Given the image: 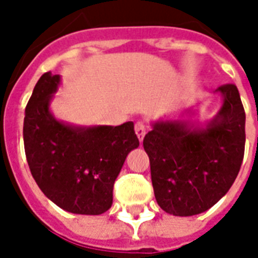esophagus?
I'll list each match as a JSON object with an SVG mask.
<instances>
[{"instance_id": "34e87169", "label": "esophagus", "mask_w": 258, "mask_h": 258, "mask_svg": "<svg viewBox=\"0 0 258 258\" xmlns=\"http://www.w3.org/2000/svg\"><path fill=\"white\" fill-rule=\"evenodd\" d=\"M146 131H147V125L143 123V121H138L135 123V133H137L138 138H139V141H143V138L146 135Z\"/></svg>"}]
</instances>
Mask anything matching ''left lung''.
Instances as JSON below:
<instances>
[{"mask_svg":"<svg viewBox=\"0 0 258 258\" xmlns=\"http://www.w3.org/2000/svg\"><path fill=\"white\" fill-rule=\"evenodd\" d=\"M224 96L208 128L186 121H158L143 139L158 205L172 216L206 212L236 180L245 151V109L234 84L217 88Z\"/></svg>","mask_w":258,"mask_h":258,"instance_id":"8db88e82","label":"left lung"}]
</instances>
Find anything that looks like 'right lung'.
Returning a JSON list of instances; mask_svg holds the SVG:
<instances>
[{
	"label": "right lung",
	"mask_w": 258,
	"mask_h": 258,
	"mask_svg": "<svg viewBox=\"0 0 258 258\" xmlns=\"http://www.w3.org/2000/svg\"><path fill=\"white\" fill-rule=\"evenodd\" d=\"M58 83V75H42L26 104V161L38 187L58 208L97 216L111 208L115 179L139 139L133 121L82 128L56 120L49 101Z\"/></svg>",
	"instance_id": "add662e5"
}]
</instances>
